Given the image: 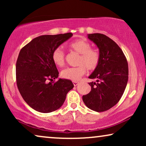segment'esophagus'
I'll use <instances>...</instances> for the list:
<instances>
[{
    "mask_svg": "<svg viewBox=\"0 0 146 146\" xmlns=\"http://www.w3.org/2000/svg\"><path fill=\"white\" fill-rule=\"evenodd\" d=\"M72 82H73V84L74 86H76L78 84V82H77V81H73Z\"/></svg>",
    "mask_w": 146,
    "mask_h": 146,
    "instance_id": "esophagus-1",
    "label": "esophagus"
}]
</instances>
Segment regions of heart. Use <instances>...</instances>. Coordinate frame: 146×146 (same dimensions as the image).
I'll use <instances>...</instances> for the list:
<instances>
[{
    "label": "heart",
    "mask_w": 146,
    "mask_h": 146,
    "mask_svg": "<svg viewBox=\"0 0 146 146\" xmlns=\"http://www.w3.org/2000/svg\"><path fill=\"white\" fill-rule=\"evenodd\" d=\"M69 48L79 54L76 67H68L61 72L63 78L76 81L86 72L94 70L98 67L100 62V54L97 49L92 48L91 44L86 39L80 38L72 42ZM52 60L56 66L62 67L65 64V53L60 48H56L52 53Z\"/></svg>",
    "instance_id": "heart-1"
}]
</instances>
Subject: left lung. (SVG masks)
<instances>
[{
    "mask_svg": "<svg viewBox=\"0 0 146 146\" xmlns=\"http://www.w3.org/2000/svg\"><path fill=\"white\" fill-rule=\"evenodd\" d=\"M88 38L97 45L100 54L98 67L89 78L90 92L82 96L86 106L94 111H106L116 104L122 96L128 80V64L119 46L107 36L94 33Z\"/></svg>",
    "mask_w": 146,
    "mask_h": 146,
    "instance_id": "obj_1",
    "label": "left lung"
}]
</instances>
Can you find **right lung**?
Here are the masks:
<instances>
[{
  "label": "right lung",
  "instance_id": "1",
  "mask_svg": "<svg viewBox=\"0 0 146 146\" xmlns=\"http://www.w3.org/2000/svg\"><path fill=\"white\" fill-rule=\"evenodd\" d=\"M70 33L42 35L34 38L20 51L16 64V80L22 97L29 106L42 113L60 108L73 88L71 80L60 78L52 60L55 48L70 38Z\"/></svg>",
  "mask_w": 146,
  "mask_h": 146
}]
</instances>
